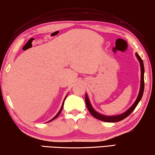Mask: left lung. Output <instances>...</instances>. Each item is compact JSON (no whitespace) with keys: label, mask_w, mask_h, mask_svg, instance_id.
<instances>
[{"label":"left lung","mask_w":155,"mask_h":155,"mask_svg":"<svg viewBox=\"0 0 155 155\" xmlns=\"http://www.w3.org/2000/svg\"><path fill=\"white\" fill-rule=\"evenodd\" d=\"M135 54H136V57H137V58L138 59V60L139 61L140 66H141V84H140L139 95H138L137 98L134 102V104H133L127 111H125V112H123V114H118V115H114V116H106V115H103V114H100L99 112H97V111L95 110L94 108L92 107L91 102H90L87 94H85L86 104H87L88 110L89 111V112L91 113V114L94 116V117L98 119V120L104 121V122H109V123L118 122V121H120L123 120V119H125V118H127V116L134 110L136 107H137V104H139V102H140V101H141V97L143 96V91H144V65H143V60L141 59V57L139 55V54L136 53Z\"/></svg>","instance_id":"8db88e82"}]
</instances>
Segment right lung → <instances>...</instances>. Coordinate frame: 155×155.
<instances>
[{
	"label": "right lung",
	"instance_id": "obj_1",
	"mask_svg": "<svg viewBox=\"0 0 155 155\" xmlns=\"http://www.w3.org/2000/svg\"><path fill=\"white\" fill-rule=\"evenodd\" d=\"M67 96H68V94H67V95H66V97H65V98H64V101H63V103H62V104H61V109H59V111H58V113L56 114V116H54V118H52V119H51V120H50L49 121H48V122H47V123H48V122H51V121H52V120H54V119H55V118H56L57 117H58V116L59 115V114H60V113H61V110H62V109H63V107H64V101H65V99L66 98V97H67Z\"/></svg>",
	"mask_w": 155,
	"mask_h": 155
}]
</instances>
